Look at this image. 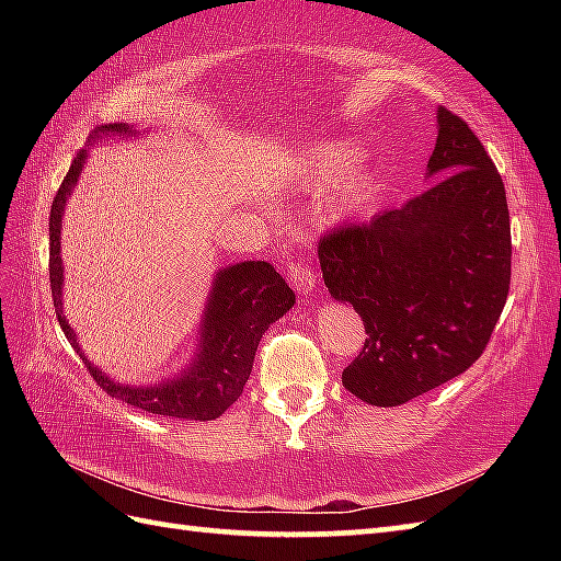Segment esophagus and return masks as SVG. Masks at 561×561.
I'll use <instances>...</instances> for the list:
<instances>
[{
    "mask_svg": "<svg viewBox=\"0 0 561 561\" xmlns=\"http://www.w3.org/2000/svg\"><path fill=\"white\" fill-rule=\"evenodd\" d=\"M289 279H291V287L296 294L308 296L313 294L318 277L316 272L306 265V262H289Z\"/></svg>",
    "mask_w": 561,
    "mask_h": 561,
    "instance_id": "1",
    "label": "esophagus"
}]
</instances>
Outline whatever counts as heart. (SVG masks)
Wrapping results in <instances>:
<instances>
[{
	"label": "heart",
	"mask_w": 561,
	"mask_h": 561,
	"mask_svg": "<svg viewBox=\"0 0 561 561\" xmlns=\"http://www.w3.org/2000/svg\"><path fill=\"white\" fill-rule=\"evenodd\" d=\"M362 149L354 139H325L306 157L308 185L316 193L335 190L330 202L332 219H356L376 207L383 195V173L368 159H359Z\"/></svg>",
	"instance_id": "heart-1"
}]
</instances>
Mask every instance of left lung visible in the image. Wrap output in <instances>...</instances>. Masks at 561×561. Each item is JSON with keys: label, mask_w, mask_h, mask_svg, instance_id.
I'll return each instance as SVG.
<instances>
[{"label": "left lung", "mask_w": 561, "mask_h": 561, "mask_svg": "<svg viewBox=\"0 0 561 561\" xmlns=\"http://www.w3.org/2000/svg\"><path fill=\"white\" fill-rule=\"evenodd\" d=\"M436 147L422 195L342 226L318 245L330 296L366 328L342 371L352 396L376 404L420 398L480 359L511 284L506 190L468 123L436 111Z\"/></svg>", "instance_id": "1"}]
</instances>
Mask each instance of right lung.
<instances>
[{"mask_svg": "<svg viewBox=\"0 0 561 561\" xmlns=\"http://www.w3.org/2000/svg\"><path fill=\"white\" fill-rule=\"evenodd\" d=\"M133 135H139L133 125L111 123L96 129L93 141L96 137ZM87 159V149H81L77 159L71 161V169L59 185L50 209V287L59 328L81 356V362L87 364L93 380L111 398L135 404V408L151 414L175 416V420H217L241 398L245 380L253 371L260 337L265 335L274 320L287 316L296 304V296L282 279V274L265 260H245L221 267L211 282L205 311H202L195 356L185 368H181V374L163 378L161 383L153 386H125L121 380L105 376L81 352L77 332L69 325L62 308L65 265L59 257V241H62L59 233H62L67 199L75 193Z\"/></svg>", "mask_w": 561, "mask_h": 561, "instance_id": "add662e5", "label": "right lung"}]
</instances>
